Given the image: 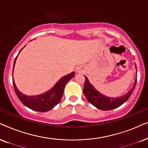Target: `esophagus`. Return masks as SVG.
Returning a JSON list of instances; mask_svg holds the SVG:
<instances>
[{"label":"esophagus","mask_w":148,"mask_h":148,"mask_svg":"<svg viewBox=\"0 0 148 148\" xmlns=\"http://www.w3.org/2000/svg\"><path fill=\"white\" fill-rule=\"evenodd\" d=\"M82 71H83V70H81V68H78L77 69V70H76V72H77L78 73H81V72H82Z\"/></svg>","instance_id":"34e87169"}]
</instances>
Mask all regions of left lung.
I'll use <instances>...</instances> for the list:
<instances>
[{
    "instance_id": "8db88e82",
    "label": "left lung",
    "mask_w": 148,
    "mask_h": 148,
    "mask_svg": "<svg viewBox=\"0 0 148 148\" xmlns=\"http://www.w3.org/2000/svg\"><path fill=\"white\" fill-rule=\"evenodd\" d=\"M135 68L136 71V65H135ZM85 77V85L83 88V93L86 98L90 103L96 106L97 108L103 111H110L119 107L121 104L126 102L130 96L136 86V78L134 80V85L130 90H129L126 94L122 96L117 97V98H112V97L106 96L105 95L102 94L99 92L97 89L93 87L92 84H91L87 76Z\"/></svg>"
}]
</instances>
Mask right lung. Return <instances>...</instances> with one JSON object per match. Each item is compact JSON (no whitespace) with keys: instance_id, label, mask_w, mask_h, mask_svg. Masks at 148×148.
Segmentation results:
<instances>
[{"instance_id":"right-lung-1","label":"right lung","mask_w":148,"mask_h":148,"mask_svg":"<svg viewBox=\"0 0 148 148\" xmlns=\"http://www.w3.org/2000/svg\"><path fill=\"white\" fill-rule=\"evenodd\" d=\"M25 46H24L20 50V51ZM19 53H18V55H19ZM18 55H17L14 60L13 72H14L15 64H16V61ZM74 74H75V72H72L70 74H68V75L63 76L62 78H61L58 80L57 83L54 85V87L52 89H50L46 92L40 95H37V96H27V95H24V93L20 92L17 88L16 84H15L14 78H13V85H14L15 92H16L17 96L18 97L19 100L21 101L22 103L24 106H27L28 108L35 111L46 112L53 108L60 102L61 98H62L63 91H64L65 85L71 78L74 77Z\"/></svg>"}]
</instances>
